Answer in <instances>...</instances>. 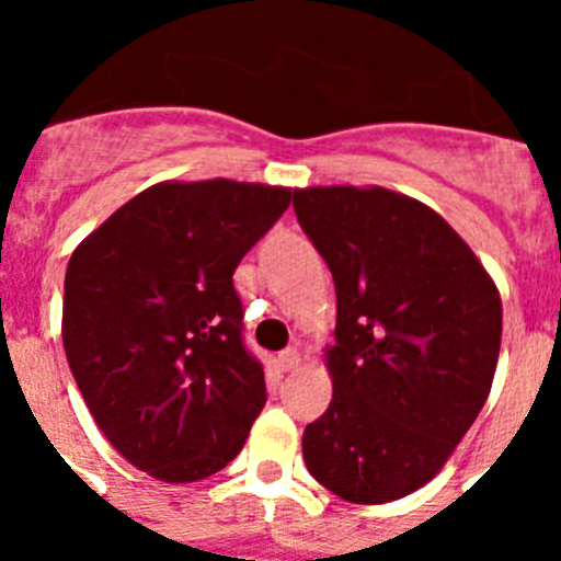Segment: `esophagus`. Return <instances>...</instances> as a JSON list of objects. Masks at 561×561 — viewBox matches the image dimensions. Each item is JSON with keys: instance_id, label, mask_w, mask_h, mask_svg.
Masks as SVG:
<instances>
[{"instance_id": "1", "label": "esophagus", "mask_w": 561, "mask_h": 561, "mask_svg": "<svg viewBox=\"0 0 561 561\" xmlns=\"http://www.w3.org/2000/svg\"><path fill=\"white\" fill-rule=\"evenodd\" d=\"M277 365H280L284 370H295L297 365H300V351L297 348L280 351V354H277Z\"/></svg>"}]
</instances>
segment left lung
<instances>
[{
  "mask_svg": "<svg viewBox=\"0 0 561 561\" xmlns=\"http://www.w3.org/2000/svg\"><path fill=\"white\" fill-rule=\"evenodd\" d=\"M297 221L336 286L334 396L304 433L311 478L348 503L433 480L492 390L500 291L427 205L385 187L295 191Z\"/></svg>",
  "mask_w": 561,
  "mask_h": 561,
  "instance_id": "obj_1",
  "label": "left lung"
}]
</instances>
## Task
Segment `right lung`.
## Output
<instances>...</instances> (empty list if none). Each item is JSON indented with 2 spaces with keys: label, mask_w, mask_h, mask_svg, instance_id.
<instances>
[{
  "label": "right lung",
  "mask_w": 561,
  "mask_h": 561,
  "mask_svg": "<svg viewBox=\"0 0 561 561\" xmlns=\"http://www.w3.org/2000/svg\"><path fill=\"white\" fill-rule=\"evenodd\" d=\"M289 202V187L160 182L69 257V368L108 444L151 478H210L244 447L266 381L232 272Z\"/></svg>",
  "instance_id": "obj_1"
}]
</instances>
